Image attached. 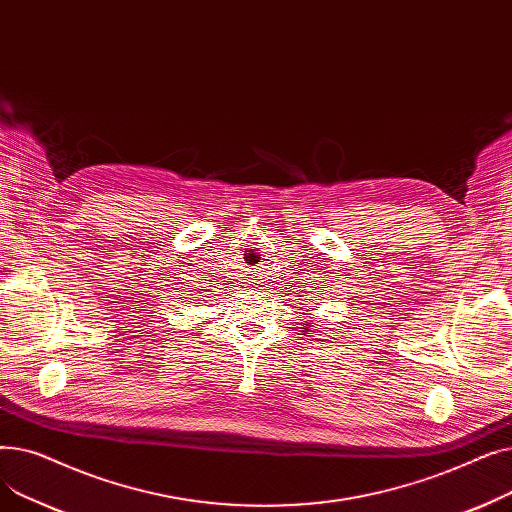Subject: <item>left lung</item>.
I'll list each match as a JSON object with an SVG mask.
<instances>
[{"label": "left lung", "mask_w": 512, "mask_h": 512, "mask_svg": "<svg viewBox=\"0 0 512 512\" xmlns=\"http://www.w3.org/2000/svg\"><path fill=\"white\" fill-rule=\"evenodd\" d=\"M305 326H307V324H305ZM303 330H305V328H303Z\"/></svg>", "instance_id": "1"}]
</instances>
